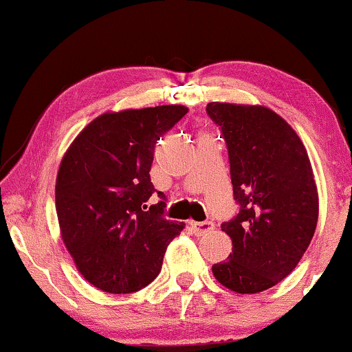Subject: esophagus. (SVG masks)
<instances>
[{"label": "esophagus", "mask_w": 352, "mask_h": 352, "mask_svg": "<svg viewBox=\"0 0 352 352\" xmlns=\"http://www.w3.org/2000/svg\"><path fill=\"white\" fill-rule=\"evenodd\" d=\"M191 228L197 236H204V234H207V232H210L212 230H214L215 225H214V221H197V223H191Z\"/></svg>", "instance_id": "1"}]
</instances>
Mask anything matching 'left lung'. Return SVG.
<instances>
[{
    "label": "left lung",
    "instance_id": "obj_1",
    "mask_svg": "<svg viewBox=\"0 0 352 352\" xmlns=\"http://www.w3.org/2000/svg\"><path fill=\"white\" fill-rule=\"evenodd\" d=\"M220 127L239 212L221 223L232 254L212 266L221 285L258 294L289 276L313 239L319 197L308 153L296 132L260 105L210 102Z\"/></svg>",
    "mask_w": 352,
    "mask_h": 352
}]
</instances>
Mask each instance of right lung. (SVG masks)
<instances>
[{
	"instance_id": "add662e5",
	"label": "right lung",
	"mask_w": 352,
	"mask_h": 352,
	"mask_svg": "<svg viewBox=\"0 0 352 352\" xmlns=\"http://www.w3.org/2000/svg\"><path fill=\"white\" fill-rule=\"evenodd\" d=\"M188 113L183 105L103 113L79 132L60 162L56 209L63 244L89 284L132 294L160 274L183 223L164 219L153 186L155 146ZM157 192L162 201L147 199Z\"/></svg>"
}]
</instances>
